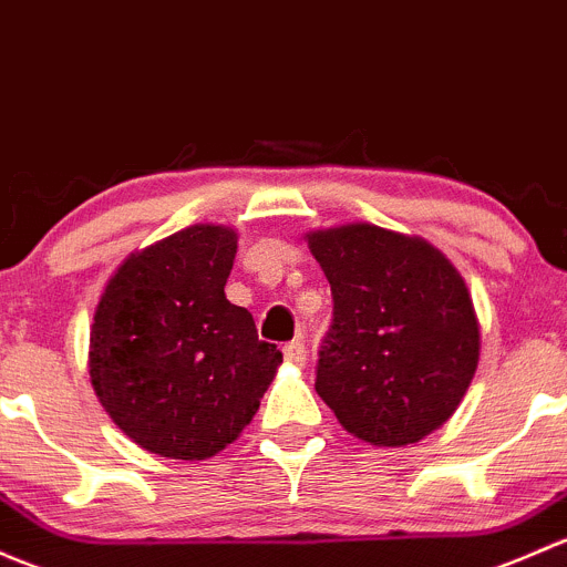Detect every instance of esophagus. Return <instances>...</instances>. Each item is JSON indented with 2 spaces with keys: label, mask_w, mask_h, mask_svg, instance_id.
<instances>
[{
  "label": "esophagus",
  "mask_w": 567,
  "mask_h": 567,
  "mask_svg": "<svg viewBox=\"0 0 567 567\" xmlns=\"http://www.w3.org/2000/svg\"><path fill=\"white\" fill-rule=\"evenodd\" d=\"M285 359H288L290 363H303L307 361V348H303L301 339H293V342L285 344Z\"/></svg>",
  "instance_id": "34e87169"
}]
</instances>
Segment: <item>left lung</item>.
Listing matches in <instances>:
<instances>
[{
    "mask_svg": "<svg viewBox=\"0 0 567 567\" xmlns=\"http://www.w3.org/2000/svg\"><path fill=\"white\" fill-rule=\"evenodd\" d=\"M333 296L315 391L372 445H410L454 415L481 331L462 274L419 236L355 223L307 234Z\"/></svg>",
    "mask_w": 567,
    "mask_h": 567,
    "instance_id": "obj_1",
    "label": "left lung"
}]
</instances>
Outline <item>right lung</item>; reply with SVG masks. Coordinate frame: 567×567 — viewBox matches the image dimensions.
<instances>
[{
  "label": "right lung",
  "mask_w": 567,
  "mask_h": 567,
  "mask_svg": "<svg viewBox=\"0 0 567 567\" xmlns=\"http://www.w3.org/2000/svg\"><path fill=\"white\" fill-rule=\"evenodd\" d=\"M236 241L225 225L178 230L130 255L94 309V393L148 454H219L258 413L282 363L252 315L225 299Z\"/></svg>",
  "instance_id": "1"
}]
</instances>
